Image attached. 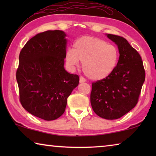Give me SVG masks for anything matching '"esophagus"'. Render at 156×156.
<instances>
[{
    "label": "esophagus",
    "mask_w": 156,
    "mask_h": 156,
    "mask_svg": "<svg viewBox=\"0 0 156 156\" xmlns=\"http://www.w3.org/2000/svg\"><path fill=\"white\" fill-rule=\"evenodd\" d=\"M84 82H86V79L83 78V77H80V83H84Z\"/></svg>",
    "instance_id": "obj_1"
}]
</instances>
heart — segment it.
<instances>
[{"instance_id":"1","label":"heart","mask_w":156,"mask_h":156,"mask_svg":"<svg viewBox=\"0 0 156 156\" xmlns=\"http://www.w3.org/2000/svg\"><path fill=\"white\" fill-rule=\"evenodd\" d=\"M119 51L113 44L102 39L91 36H83L73 44V49L65 53L67 67L73 69L83 62L82 69L89 78L100 80L111 75L118 65Z\"/></svg>"}]
</instances>
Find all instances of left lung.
Instances as JSON below:
<instances>
[{
    "label": "left lung",
    "instance_id": "obj_1",
    "mask_svg": "<svg viewBox=\"0 0 156 156\" xmlns=\"http://www.w3.org/2000/svg\"><path fill=\"white\" fill-rule=\"evenodd\" d=\"M117 44L118 65L107 78L92 83L90 100L94 112L102 118H120L138 103L145 71L140 55L125 38L107 34Z\"/></svg>",
    "mask_w": 156,
    "mask_h": 156
}]
</instances>
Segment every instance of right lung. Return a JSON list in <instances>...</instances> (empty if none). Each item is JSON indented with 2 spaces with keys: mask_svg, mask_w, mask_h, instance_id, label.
Masks as SVG:
<instances>
[{
  "mask_svg": "<svg viewBox=\"0 0 156 156\" xmlns=\"http://www.w3.org/2000/svg\"><path fill=\"white\" fill-rule=\"evenodd\" d=\"M65 36L60 30L39 33L20 52L16 71L20 102L29 113L44 120L64 113L67 98L79 83V76L64 68Z\"/></svg>",
  "mask_w": 156,
  "mask_h": 156,
  "instance_id": "1",
  "label": "right lung"
}]
</instances>
